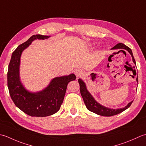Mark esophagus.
Here are the masks:
<instances>
[{
	"mask_svg": "<svg viewBox=\"0 0 146 146\" xmlns=\"http://www.w3.org/2000/svg\"><path fill=\"white\" fill-rule=\"evenodd\" d=\"M75 75L77 77H79L82 75V71L81 70H80V69H77V70H75Z\"/></svg>",
	"mask_w": 146,
	"mask_h": 146,
	"instance_id": "esophagus-1",
	"label": "esophagus"
}]
</instances>
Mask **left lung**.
Segmentation results:
<instances>
[{"instance_id": "8db88e82", "label": "left lung", "mask_w": 146, "mask_h": 146, "mask_svg": "<svg viewBox=\"0 0 146 146\" xmlns=\"http://www.w3.org/2000/svg\"><path fill=\"white\" fill-rule=\"evenodd\" d=\"M116 48H119V49H125L128 50V52H129L131 56L132 57L133 62L135 64V59L133 58L132 51L131 50V48L127 47V45L122 44V43H119V44H116L115 46H114L112 49H116ZM137 81L138 82V77L137 78ZM78 83L80 84V93L82 96V98L84 99V103L85 104V106L87 108L88 110H89L91 112H93L94 113L97 114V115L103 116H114L120 113L123 111H124L125 110H127V108H129L131 104H132V102H130L128 103V104L125 106L123 108L121 109H118V110H112L110 108H108L104 107L103 106L99 104L98 102H97L95 99L93 98V97L90 95V94L88 92L87 90L86 86H85V83L83 82L81 79L78 80Z\"/></svg>"}]
</instances>
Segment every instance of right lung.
<instances>
[{
	"label": "right lung",
	"mask_w": 146,
	"mask_h": 146,
	"mask_svg": "<svg viewBox=\"0 0 146 146\" xmlns=\"http://www.w3.org/2000/svg\"><path fill=\"white\" fill-rule=\"evenodd\" d=\"M47 38L48 36L42 35L31 36L14 51L9 64L7 86L11 98L19 110L31 116L44 117L58 112L63 102L68 83L76 79L74 74L56 77L47 88L38 93L29 92L21 85L19 81V68L23 50L35 39Z\"/></svg>",
	"instance_id": "right-lung-1"
}]
</instances>
